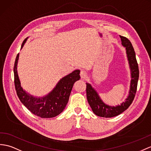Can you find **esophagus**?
Wrapping results in <instances>:
<instances>
[{
  "mask_svg": "<svg viewBox=\"0 0 151 151\" xmlns=\"http://www.w3.org/2000/svg\"><path fill=\"white\" fill-rule=\"evenodd\" d=\"M80 76H81V78H85L86 76H87V73H86V71L81 70L80 72Z\"/></svg>",
  "mask_w": 151,
  "mask_h": 151,
  "instance_id": "34e87169",
  "label": "esophagus"
}]
</instances>
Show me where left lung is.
<instances>
[{
	"label": "left lung",
	"instance_id": "8db88e82",
	"mask_svg": "<svg viewBox=\"0 0 151 151\" xmlns=\"http://www.w3.org/2000/svg\"><path fill=\"white\" fill-rule=\"evenodd\" d=\"M122 41V45L126 47L127 60L131 70V81L129 95L120 105L116 106H110L104 103L97 92L89 83H86V97L88 103L93 112L99 116L111 118L120 115L126 110L133 102L137 92L138 81L139 78L138 65L136 59V54L133 47L131 42L124 36H120Z\"/></svg>",
	"mask_w": 151,
	"mask_h": 151
}]
</instances>
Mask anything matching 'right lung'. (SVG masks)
I'll list each match as a JSON object with an SVG mask.
<instances>
[{
  "mask_svg": "<svg viewBox=\"0 0 151 151\" xmlns=\"http://www.w3.org/2000/svg\"><path fill=\"white\" fill-rule=\"evenodd\" d=\"M27 39L24 40L21 49ZM18 58L19 54H17L14 61V78L17 94L22 103L32 113L41 118H52L60 115L68 103L73 84L81 78L79 70H76L61 79L54 89L45 96L34 97L27 93L21 86L17 72Z\"/></svg>",
  "mask_w": 151,
  "mask_h": 151,
  "instance_id": "add662e5",
  "label": "right lung"
}]
</instances>
